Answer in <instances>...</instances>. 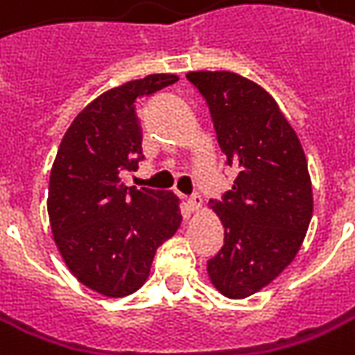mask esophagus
Here are the masks:
<instances>
[{
    "label": "esophagus",
    "mask_w": 355,
    "mask_h": 355,
    "mask_svg": "<svg viewBox=\"0 0 355 355\" xmlns=\"http://www.w3.org/2000/svg\"><path fill=\"white\" fill-rule=\"evenodd\" d=\"M189 208H190V212H200V208H202V198L200 196H192V198H189Z\"/></svg>",
    "instance_id": "obj_1"
}]
</instances>
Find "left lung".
I'll return each instance as SVG.
<instances>
[{
	"instance_id": "1",
	"label": "left lung",
	"mask_w": 355,
	"mask_h": 355,
	"mask_svg": "<svg viewBox=\"0 0 355 355\" xmlns=\"http://www.w3.org/2000/svg\"><path fill=\"white\" fill-rule=\"evenodd\" d=\"M187 78L210 107L216 135L236 180L210 210L224 226V245L208 277L227 299H245L285 271L312 218V182L295 129L257 82L227 70Z\"/></svg>"
}]
</instances>
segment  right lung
Here are the masks:
<instances>
[{"label": "right lung", "instance_id": "right-lung-1", "mask_svg": "<svg viewBox=\"0 0 355 355\" xmlns=\"http://www.w3.org/2000/svg\"><path fill=\"white\" fill-rule=\"evenodd\" d=\"M177 80L149 74L100 94L70 123L51 168L46 208L56 248L82 285L110 299L143 287L155 251L182 220L177 194L123 180L143 159L137 104Z\"/></svg>", "mask_w": 355, "mask_h": 355}]
</instances>
